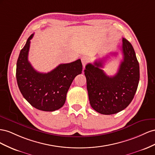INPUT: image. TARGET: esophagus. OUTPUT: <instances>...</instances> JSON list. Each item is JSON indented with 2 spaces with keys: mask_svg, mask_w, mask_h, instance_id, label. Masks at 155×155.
Instances as JSON below:
<instances>
[{
  "mask_svg": "<svg viewBox=\"0 0 155 155\" xmlns=\"http://www.w3.org/2000/svg\"><path fill=\"white\" fill-rule=\"evenodd\" d=\"M81 61H82V65H83V68H85V65L87 63L88 59H87V58L86 56H83V57H82Z\"/></svg>",
  "mask_w": 155,
  "mask_h": 155,
  "instance_id": "1",
  "label": "esophagus"
}]
</instances>
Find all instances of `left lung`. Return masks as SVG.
<instances>
[{
  "label": "left lung",
  "mask_w": 155,
  "mask_h": 155,
  "mask_svg": "<svg viewBox=\"0 0 155 155\" xmlns=\"http://www.w3.org/2000/svg\"><path fill=\"white\" fill-rule=\"evenodd\" d=\"M121 51L123 58L114 76H108L101 69L104 60L86 65L84 74L90 105L101 114H114L126 108L138 88L139 63L133 47L125 38H123Z\"/></svg>",
  "instance_id": "left-lung-1"
}]
</instances>
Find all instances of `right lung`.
I'll return each mask as SVG.
<instances>
[{"label":"right lung","mask_w":155,"mask_h":155,"mask_svg":"<svg viewBox=\"0 0 155 155\" xmlns=\"http://www.w3.org/2000/svg\"><path fill=\"white\" fill-rule=\"evenodd\" d=\"M33 36L34 34L28 38L17 61V85L24 98L33 107L42 111H55L63 107L73 81L82 73L81 60L60 64L47 73L38 72L28 60Z\"/></svg>","instance_id":"right-lung-1"}]
</instances>
